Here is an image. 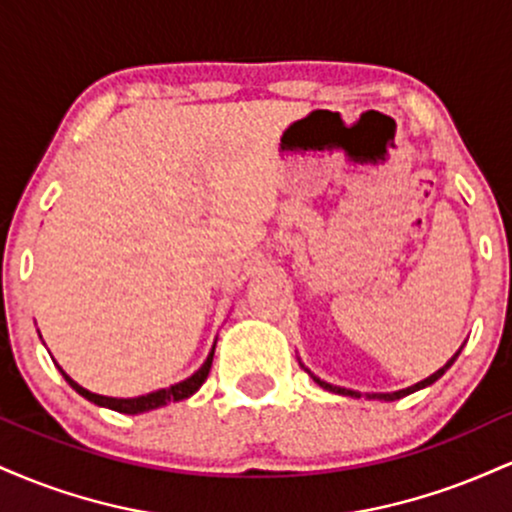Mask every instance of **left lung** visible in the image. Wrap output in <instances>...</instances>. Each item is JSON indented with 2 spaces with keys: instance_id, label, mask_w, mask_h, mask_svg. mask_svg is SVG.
Listing matches in <instances>:
<instances>
[{
  "instance_id": "obj_1",
  "label": "left lung",
  "mask_w": 512,
  "mask_h": 512,
  "mask_svg": "<svg viewBox=\"0 0 512 512\" xmlns=\"http://www.w3.org/2000/svg\"><path fill=\"white\" fill-rule=\"evenodd\" d=\"M457 356H460V351H457V354H455V356H452V358H450V361H448V363H445V366H443V368H440V370H436V373H433V375H428V378H426V380H421V383H416V385H411V387H407V390H399V392H385V395H368V397H370V399H385V402H392V399H399V397H407V395H411V392L421 390V387H426V385H433V383H436V380L440 378V375H443V373H445V370H448V368L452 366V363H455V358H457ZM313 380H315V383H317V385H320V387H325V390H330V392H337V395H346V397H361V395H358V392H356V390H346V387H337V385H330V383H325V380L315 378V375H313Z\"/></svg>"
}]
</instances>
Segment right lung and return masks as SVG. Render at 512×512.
Instances as JSON below:
<instances>
[{
  "label": "right lung",
  "instance_id": "right-lung-1",
  "mask_svg": "<svg viewBox=\"0 0 512 512\" xmlns=\"http://www.w3.org/2000/svg\"><path fill=\"white\" fill-rule=\"evenodd\" d=\"M211 361H214V349H211V354L207 356V361H204V366L199 368L197 373L192 375V378L182 380V383H178V385H170V387H166V390H158V392H151V395L132 397V399H115V397L93 395V392H88L81 385H76L74 380L69 378L67 373H64V370H62V375H64V380H67V383L72 385L81 397H86L88 402L98 404V407L115 409V411H120V414H142V411L163 407V404H168V402H180V399L195 395L199 387H202L204 380H207V375L211 370Z\"/></svg>",
  "mask_w": 512,
  "mask_h": 512
}]
</instances>
